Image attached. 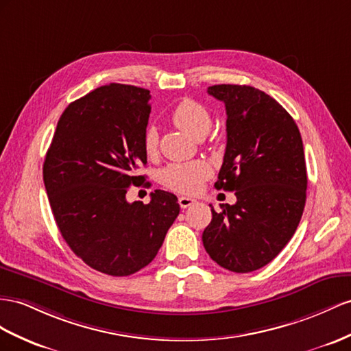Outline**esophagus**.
<instances>
[{
	"mask_svg": "<svg viewBox=\"0 0 351 351\" xmlns=\"http://www.w3.org/2000/svg\"><path fill=\"white\" fill-rule=\"evenodd\" d=\"M178 203H179V206H181L182 209H186V208H190V206H193L195 203V200L191 199V197H179Z\"/></svg>",
	"mask_w": 351,
	"mask_h": 351,
	"instance_id": "1",
	"label": "esophagus"
}]
</instances>
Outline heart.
Wrapping results in <instances>:
<instances>
[{"mask_svg":"<svg viewBox=\"0 0 351 351\" xmlns=\"http://www.w3.org/2000/svg\"><path fill=\"white\" fill-rule=\"evenodd\" d=\"M176 128L195 139H202L209 132L212 117L208 108L194 99L185 97L173 108L170 114ZM158 147V133L154 128H148L143 134V149L148 156H154ZM212 175L210 166L202 160L188 163H173L160 172V181L166 188L182 194H195L203 182Z\"/></svg>","mask_w":351,"mask_h":351,"instance_id":"1","label":"heart"}]
</instances>
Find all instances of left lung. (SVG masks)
I'll list each match as a JSON object with an SVG mask.
<instances>
[{"label":"left lung","instance_id":"left-lung-1","mask_svg":"<svg viewBox=\"0 0 351 351\" xmlns=\"http://www.w3.org/2000/svg\"><path fill=\"white\" fill-rule=\"evenodd\" d=\"M226 104L227 147L215 186L236 191V204L212 208L206 252L221 267L250 273L271 263L295 234L307 190L298 125L276 99L255 87L210 86Z\"/></svg>","mask_w":351,"mask_h":351}]
</instances>
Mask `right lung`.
I'll list each match as a JSON object with an SVG mask.
<instances>
[{
  "label": "right lung",
  "instance_id": "obj_1",
  "mask_svg": "<svg viewBox=\"0 0 351 351\" xmlns=\"http://www.w3.org/2000/svg\"><path fill=\"white\" fill-rule=\"evenodd\" d=\"M149 90L111 83L71 102L60 115L43 166L53 217L71 250L97 271L121 277L156 258L179 215L176 195L125 200L139 185L151 112Z\"/></svg>",
  "mask_w": 351,
  "mask_h": 351
}]
</instances>
